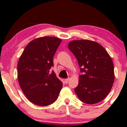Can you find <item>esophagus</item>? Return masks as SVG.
<instances>
[{
  "label": "esophagus",
  "instance_id": "obj_1",
  "mask_svg": "<svg viewBox=\"0 0 127 127\" xmlns=\"http://www.w3.org/2000/svg\"><path fill=\"white\" fill-rule=\"evenodd\" d=\"M69 79H65V82L66 84H67V83L69 82Z\"/></svg>",
  "mask_w": 127,
  "mask_h": 127
}]
</instances>
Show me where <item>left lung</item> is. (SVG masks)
<instances>
[{
    "mask_svg": "<svg viewBox=\"0 0 127 127\" xmlns=\"http://www.w3.org/2000/svg\"><path fill=\"white\" fill-rule=\"evenodd\" d=\"M68 48L77 58L82 74L74 91L80 100L95 104L104 99L114 81V65L106 50L98 43L89 40L70 41Z\"/></svg>",
    "mask_w": 127,
    "mask_h": 127,
    "instance_id": "left-lung-1",
    "label": "left lung"
}]
</instances>
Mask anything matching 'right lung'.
<instances>
[{"instance_id": "1", "label": "right lung", "mask_w": 127, "mask_h": 127, "mask_svg": "<svg viewBox=\"0 0 127 127\" xmlns=\"http://www.w3.org/2000/svg\"><path fill=\"white\" fill-rule=\"evenodd\" d=\"M60 38L44 36L33 40L26 46L17 65V77L28 99L40 106L49 105L58 98L62 81L54 71L53 57L61 43Z\"/></svg>"}]
</instances>
